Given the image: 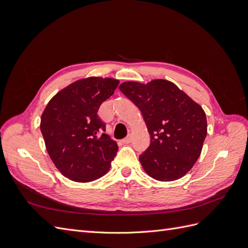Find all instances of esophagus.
Listing matches in <instances>:
<instances>
[{
	"mask_svg": "<svg viewBox=\"0 0 248 248\" xmlns=\"http://www.w3.org/2000/svg\"><path fill=\"white\" fill-rule=\"evenodd\" d=\"M131 141V137L130 136H128V137H126L125 139H123L122 140H121V142L122 144H129V142Z\"/></svg>",
	"mask_w": 248,
	"mask_h": 248,
	"instance_id": "34e87169",
	"label": "esophagus"
}]
</instances>
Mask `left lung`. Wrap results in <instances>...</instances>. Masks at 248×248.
I'll return each instance as SVG.
<instances>
[{
	"label": "left lung",
	"mask_w": 248,
	"mask_h": 248,
	"mask_svg": "<svg viewBox=\"0 0 248 248\" xmlns=\"http://www.w3.org/2000/svg\"><path fill=\"white\" fill-rule=\"evenodd\" d=\"M119 89L140 109L151 138L140 156L144 170L163 182L185 176L199 159L207 136L202 108L167 79L124 81Z\"/></svg>",
	"instance_id": "obj_1"
}]
</instances>
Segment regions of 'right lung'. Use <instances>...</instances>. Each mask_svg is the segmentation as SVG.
Here are the masks:
<instances>
[{"instance_id": "obj_1", "label": "right lung", "mask_w": 248, "mask_h": 248, "mask_svg": "<svg viewBox=\"0 0 248 248\" xmlns=\"http://www.w3.org/2000/svg\"><path fill=\"white\" fill-rule=\"evenodd\" d=\"M119 79L90 77L59 91L41 115L40 130L46 151L59 171L74 182L101 178L110 169L118 145L97 115L114 94Z\"/></svg>"}]
</instances>
